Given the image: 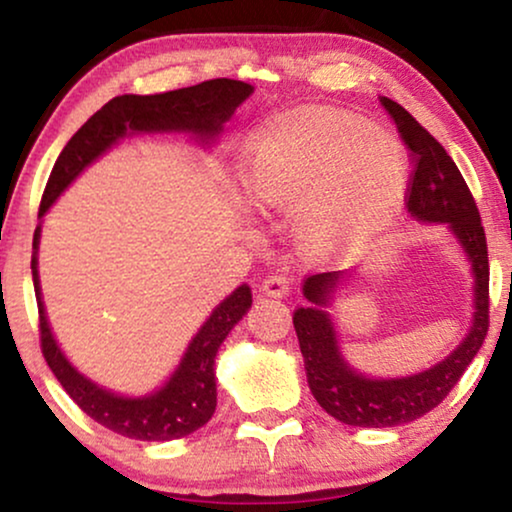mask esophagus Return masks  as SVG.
<instances>
[{
    "instance_id": "esophagus-1",
    "label": "esophagus",
    "mask_w": 512,
    "mask_h": 512,
    "mask_svg": "<svg viewBox=\"0 0 512 512\" xmlns=\"http://www.w3.org/2000/svg\"><path fill=\"white\" fill-rule=\"evenodd\" d=\"M290 286H293V281L286 274H269L262 281V293L269 297H286L290 293Z\"/></svg>"
}]
</instances>
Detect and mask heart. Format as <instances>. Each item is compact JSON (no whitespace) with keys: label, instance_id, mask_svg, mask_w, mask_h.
Instances as JSON below:
<instances>
[{"label":"heart","instance_id":"1","mask_svg":"<svg viewBox=\"0 0 512 512\" xmlns=\"http://www.w3.org/2000/svg\"><path fill=\"white\" fill-rule=\"evenodd\" d=\"M404 151L390 134L345 113L271 122L241 160L255 208L295 212L297 234L314 252H338L364 236L406 186Z\"/></svg>","mask_w":512,"mask_h":512}]
</instances>
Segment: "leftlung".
<instances>
[{
    "label": "left lung",
    "mask_w": 512,
    "mask_h": 512,
    "mask_svg": "<svg viewBox=\"0 0 512 512\" xmlns=\"http://www.w3.org/2000/svg\"><path fill=\"white\" fill-rule=\"evenodd\" d=\"M380 106L397 125L401 141L409 148L411 177L404 196L406 208L420 222L449 224L468 252L475 274V319L468 338L428 371L409 378H366L352 371L340 357L333 323L321 309L342 274L328 271L309 276L302 288L309 304L297 307L293 314L309 390L328 416L357 428H394L411 423L442 404L480 352L489 331V255L475 198L454 160L428 129L420 127L406 108L387 96H380Z\"/></svg>",
    "instance_id": "left-lung-1"
}]
</instances>
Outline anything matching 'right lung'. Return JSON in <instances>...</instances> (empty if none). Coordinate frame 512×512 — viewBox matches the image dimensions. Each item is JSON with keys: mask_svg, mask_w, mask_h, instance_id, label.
I'll return each mask as SVG.
<instances>
[{"mask_svg": "<svg viewBox=\"0 0 512 512\" xmlns=\"http://www.w3.org/2000/svg\"><path fill=\"white\" fill-rule=\"evenodd\" d=\"M252 94L248 82L217 77L193 87L174 89L165 94H125L115 96L96 111L73 134L54 170L49 174L47 189L42 193L40 217L49 210L66 186L80 174L94 158L115 144L127 132H196L198 137H215L226 120ZM40 245V226L35 229L32 248ZM32 283H35L37 309H40V347L44 359L56 375L63 390L70 394L80 409L101 423L103 428L118 432L122 437L141 439V442H170L191 435L212 418L217 406L215 357L226 335L250 309L252 295L248 286H238L219 304L203 328L191 340L184 359L163 390L151 397H118L101 390L92 380L75 371L58 349L54 335L49 331L44 304L40 295V276H37V255H32Z\"/></svg>", "mask_w": 512, "mask_h": 512, "instance_id": "1", "label": "right lung"}]
</instances>
